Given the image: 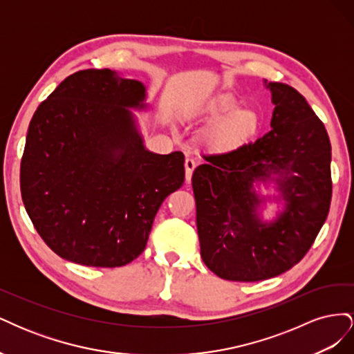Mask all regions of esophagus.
<instances>
[{
  "mask_svg": "<svg viewBox=\"0 0 354 354\" xmlns=\"http://www.w3.org/2000/svg\"><path fill=\"white\" fill-rule=\"evenodd\" d=\"M195 167H196L195 159L186 158V160H185V168H186V180H187V181L192 180V174H194Z\"/></svg>",
  "mask_w": 354,
  "mask_h": 354,
  "instance_id": "obj_1",
  "label": "esophagus"
}]
</instances>
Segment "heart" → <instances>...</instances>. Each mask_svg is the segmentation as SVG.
I'll use <instances>...</instances> for the list:
<instances>
[{
    "label": "heart",
    "instance_id": "b5f03b06",
    "mask_svg": "<svg viewBox=\"0 0 354 354\" xmlns=\"http://www.w3.org/2000/svg\"><path fill=\"white\" fill-rule=\"evenodd\" d=\"M207 113L220 118L203 134V143L216 151H234L248 145L261 128L260 113L251 108H239V100L232 94L214 97L207 106Z\"/></svg>",
    "mask_w": 354,
    "mask_h": 354
}]
</instances>
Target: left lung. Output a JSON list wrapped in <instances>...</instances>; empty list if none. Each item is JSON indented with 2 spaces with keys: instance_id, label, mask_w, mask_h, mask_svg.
Here are the masks:
<instances>
[{
  "instance_id": "8db88e82",
  "label": "left lung",
  "mask_w": 354,
  "mask_h": 354,
  "mask_svg": "<svg viewBox=\"0 0 354 354\" xmlns=\"http://www.w3.org/2000/svg\"><path fill=\"white\" fill-rule=\"evenodd\" d=\"M274 106L272 130L254 143L203 156L192 186L201 257L221 279L255 282L291 269L328 217L330 143L325 125L295 88L263 81ZM274 187L264 196L262 187ZM279 210L262 217L267 203Z\"/></svg>"
}]
</instances>
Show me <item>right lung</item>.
I'll return each instance as SVG.
<instances>
[{
    "mask_svg": "<svg viewBox=\"0 0 354 354\" xmlns=\"http://www.w3.org/2000/svg\"><path fill=\"white\" fill-rule=\"evenodd\" d=\"M145 84L112 69L71 75L29 122L20 190L39 236L62 259L121 267L145 251L164 199L185 181V155L145 146L133 111Z\"/></svg>",
    "mask_w": 354,
    "mask_h": 354,
    "instance_id": "add662e5",
    "label": "right lung"
}]
</instances>
